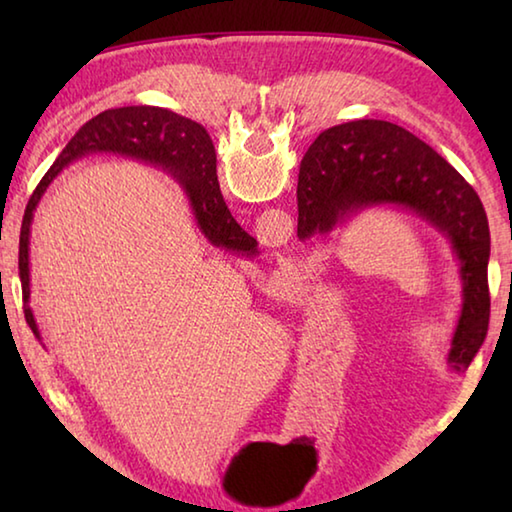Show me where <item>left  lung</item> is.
<instances>
[{"label":"left lung","instance_id":"1","mask_svg":"<svg viewBox=\"0 0 512 512\" xmlns=\"http://www.w3.org/2000/svg\"><path fill=\"white\" fill-rule=\"evenodd\" d=\"M372 205L406 207L452 244L461 264L463 309L447 363L465 372L490 323V228L479 194L443 155L391 121L359 119L327 128L300 167L298 237L327 235Z\"/></svg>","mask_w":512,"mask_h":512}]
</instances>
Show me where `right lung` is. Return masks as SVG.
<instances>
[{
  "label": "right lung",
  "mask_w": 512,
  "mask_h": 512,
  "mask_svg": "<svg viewBox=\"0 0 512 512\" xmlns=\"http://www.w3.org/2000/svg\"><path fill=\"white\" fill-rule=\"evenodd\" d=\"M94 151H115L121 155H131V158L162 164V169H169L183 183L198 228H201L207 241L225 250H235V253H257V241L232 219L228 205L223 201L219 178H216L214 144L201 124L180 117L171 110L153 106L106 110L90 119L67 142L63 153L58 155L56 162L42 176L36 192L29 198L27 210H24L20 228V266L17 268H20L22 298L27 302L24 305V318H27L31 332L38 339L40 332L29 307V237L33 212H36L40 198L47 192L51 180L67 164Z\"/></svg>",
  "instance_id": "obj_1"
}]
</instances>
